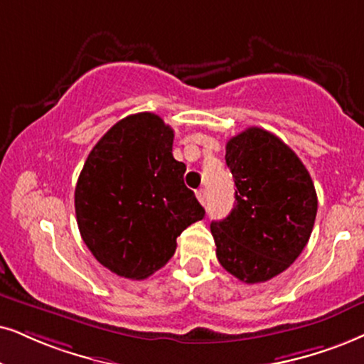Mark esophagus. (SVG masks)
Instances as JSON below:
<instances>
[{
    "instance_id": "1",
    "label": "esophagus",
    "mask_w": 364,
    "mask_h": 364,
    "mask_svg": "<svg viewBox=\"0 0 364 364\" xmlns=\"http://www.w3.org/2000/svg\"><path fill=\"white\" fill-rule=\"evenodd\" d=\"M196 198H198V201H200L201 205L206 203V191L203 190V188H200V190H196Z\"/></svg>"
}]
</instances>
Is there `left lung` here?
<instances>
[{"mask_svg": "<svg viewBox=\"0 0 364 364\" xmlns=\"http://www.w3.org/2000/svg\"><path fill=\"white\" fill-rule=\"evenodd\" d=\"M235 205L211 222L216 259L245 284L282 274L309 242L317 213L311 174L272 132L248 127L227 142Z\"/></svg>", "mask_w": 364, "mask_h": 364, "instance_id": "left-lung-1", "label": "left lung"}]
</instances>
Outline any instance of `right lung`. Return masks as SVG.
I'll list each match as a JSON object with an SVG mask.
<instances>
[{"mask_svg":"<svg viewBox=\"0 0 364 364\" xmlns=\"http://www.w3.org/2000/svg\"><path fill=\"white\" fill-rule=\"evenodd\" d=\"M173 129L153 112L114 124L90 151L75 186V215L92 255L142 280L166 265L176 238L205 216L173 158Z\"/></svg>","mask_w":364,"mask_h":364,"instance_id":"right-lung-1","label":"right lung"}]
</instances>
